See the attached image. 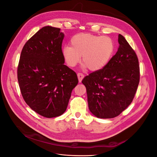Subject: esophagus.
Segmentation results:
<instances>
[{
  "label": "esophagus",
  "instance_id": "obj_1",
  "mask_svg": "<svg viewBox=\"0 0 157 157\" xmlns=\"http://www.w3.org/2000/svg\"><path fill=\"white\" fill-rule=\"evenodd\" d=\"M77 76H78V78L79 82H80L82 81V80L83 79V78H84V74H82V73H78L77 74Z\"/></svg>",
  "mask_w": 157,
  "mask_h": 157
}]
</instances>
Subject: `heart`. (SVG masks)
Listing matches in <instances>:
<instances>
[{"label": "heart", "mask_w": 157, "mask_h": 157, "mask_svg": "<svg viewBox=\"0 0 157 157\" xmlns=\"http://www.w3.org/2000/svg\"><path fill=\"white\" fill-rule=\"evenodd\" d=\"M70 46L61 50L63 59L69 67H74L82 57L84 67L93 71L102 69L109 63L115 50L114 40L108 36L78 33L71 37Z\"/></svg>", "instance_id": "obj_1"}]
</instances>
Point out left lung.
Segmentation results:
<instances>
[{"mask_svg":"<svg viewBox=\"0 0 157 157\" xmlns=\"http://www.w3.org/2000/svg\"><path fill=\"white\" fill-rule=\"evenodd\" d=\"M118 51L102 69L82 80L88 107L100 118L118 116L130 105L140 82L139 61L125 38L118 35Z\"/></svg>","mask_w":157,"mask_h":157,"instance_id":"1","label":"left lung"}]
</instances>
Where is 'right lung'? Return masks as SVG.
Wrapping results in <instances>:
<instances>
[{"label": "right lung", "mask_w": 157, "mask_h": 157, "mask_svg": "<svg viewBox=\"0 0 157 157\" xmlns=\"http://www.w3.org/2000/svg\"><path fill=\"white\" fill-rule=\"evenodd\" d=\"M59 28L46 26L27 41L17 67V80L25 103L40 115L53 118L67 107L78 80L74 71L64 65Z\"/></svg>", "instance_id": "add662e5"}]
</instances>
